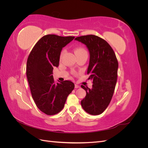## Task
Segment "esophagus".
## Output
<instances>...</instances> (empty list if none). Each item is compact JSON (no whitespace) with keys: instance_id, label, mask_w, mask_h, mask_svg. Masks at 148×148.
<instances>
[{"instance_id":"obj_1","label":"esophagus","mask_w":148,"mask_h":148,"mask_svg":"<svg viewBox=\"0 0 148 148\" xmlns=\"http://www.w3.org/2000/svg\"><path fill=\"white\" fill-rule=\"evenodd\" d=\"M75 88H79L80 86H79V85H78V84H75Z\"/></svg>"}]
</instances>
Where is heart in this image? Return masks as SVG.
<instances>
[{"mask_svg": "<svg viewBox=\"0 0 148 148\" xmlns=\"http://www.w3.org/2000/svg\"><path fill=\"white\" fill-rule=\"evenodd\" d=\"M84 51H86V50H85L84 49H83V48H82V47H79V48H77V49H76L75 50V53H78V52H84ZM63 53H64V51L62 52V53H61V56L63 55Z\"/></svg>", "mask_w": 148, "mask_h": 148, "instance_id": "1", "label": "heart"}]
</instances>
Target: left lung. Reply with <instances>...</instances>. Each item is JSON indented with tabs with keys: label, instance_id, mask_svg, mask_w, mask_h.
I'll use <instances>...</instances> for the list:
<instances>
[{
	"label": "left lung",
	"instance_id": "left-lung-1",
	"mask_svg": "<svg viewBox=\"0 0 148 148\" xmlns=\"http://www.w3.org/2000/svg\"><path fill=\"white\" fill-rule=\"evenodd\" d=\"M75 40L88 49L90 57L87 73L93 83L91 89L81 86L86 92L81 104L87 113L99 115L108 107L114 95L119 67L117 57L109 44L97 36H82Z\"/></svg>",
	"mask_w": 148,
	"mask_h": 148
}]
</instances>
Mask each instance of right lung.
Listing matches in <instances>:
<instances>
[{"label":"right lung","instance_id":"add662e5","mask_svg":"<svg viewBox=\"0 0 148 148\" xmlns=\"http://www.w3.org/2000/svg\"><path fill=\"white\" fill-rule=\"evenodd\" d=\"M75 38L47 34L40 39L31 51L26 64V76L33 99L38 108L49 115L64 108L75 84L68 80L56 83L52 71L59 65L62 50Z\"/></svg>","mask_w":148,"mask_h":148}]
</instances>
